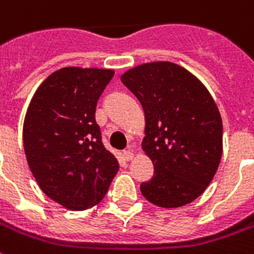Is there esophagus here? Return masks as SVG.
I'll return each mask as SVG.
<instances>
[{"label": "esophagus", "instance_id": "esophagus-1", "mask_svg": "<svg viewBox=\"0 0 254 254\" xmlns=\"http://www.w3.org/2000/svg\"><path fill=\"white\" fill-rule=\"evenodd\" d=\"M124 158H125L127 161H132V159H133V151H130V150H127V151H124Z\"/></svg>", "mask_w": 254, "mask_h": 254}]
</instances>
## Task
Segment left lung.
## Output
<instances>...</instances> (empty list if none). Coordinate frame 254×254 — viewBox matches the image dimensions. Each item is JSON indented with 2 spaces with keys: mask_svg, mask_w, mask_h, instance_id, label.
Masks as SVG:
<instances>
[{
  "mask_svg": "<svg viewBox=\"0 0 254 254\" xmlns=\"http://www.w3.org/2000/svg\"><path fill=\"white\" fill-rule=\"evenodd\" d=\"M121 81L139 99L145 115L141 147L154 176L141 183L147 201L161 207L192 202L210 184L223 152V124L207 89L170 62L137 65Z\"/></svg>",
  "mask_w": 254,
  "mask_h": 254,
  "instance_id": "obj_1",
  "label": "left lung"
}]
</instances>
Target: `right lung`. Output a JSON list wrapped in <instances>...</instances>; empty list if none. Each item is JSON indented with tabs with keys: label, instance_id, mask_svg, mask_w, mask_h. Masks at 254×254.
<instances>
[{
	"label": "right lung",
	"instance_id": "1",
	"mask_svg": "<svg viewBox=\"0 0 254 254\" xmlns=\"http://www.w3.org/2000/svg\"><path fill=\"white\" fill-rule=\"evenodd\" d=\"M113 77V70L60 68L40 85L26 113L30 170L51 199L71 210L97 205L120 169L95 120L97 100Z\"/></svg>",
	"mask_w": 254,
	"mask_h": 254
}]
</instances>
